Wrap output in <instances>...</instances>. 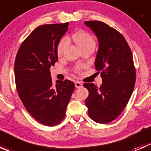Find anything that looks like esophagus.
I'll return each instance as SVG.
<instances>
[{
    "label": "esophagus",
    "instance_id": "34e87169",
    "mask_svg": "<svg viewBox=\"0 0 151 151\" xmlns=\"http://www.w3.org/2000/svg\"><path fill=\"white\" fill-rule=\"evenodd\" d=\"M82 86H83V84H82V83H80V82H79V81H76L75 82V87H76V88H81Z\"/></svg>",
    "mask_w": 151,
    "mask_h": 151
}]
</instances>
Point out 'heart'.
I'll list each match as a JSON object with an SVG mask.
<instances>
[{
    "label": "heart",
    "mask_w": 151,
    "mask_h": 151,
    "mask_svg": "<svg viewBox=\"0 0 151 151\" xmlns=\"http://www.w3.org/2000/svg\"><path fill=\"white\" fill-rule=\"evenodd\" d=\"M73 40L78 45L81 50L86 48L94 49L96 47V40L91 33H88L85 30H78L71 35ZM68 45V40L66 37L63 38L58 42L57 46V55L59 58L61 57L64 53L65 50ZM83 68L82 66H77L75 67V71L79 73Z\"/></svg>",
    "instance_id": "1"
}]
</instances>
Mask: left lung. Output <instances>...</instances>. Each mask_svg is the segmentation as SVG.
<instances>
[{
	"label": "left lung",
	"mask_w": 151,
	"mask_h": 151,
	"mask_svg": "<svg viewBox=\"0 0 151 151\" xmlns=\"http://www.w3.org/2000/svg\"><path fill=\"white\" fill-rule=\"evenodd\" d=\"M99 42L96 69L103 83L99 88L84 83L89 95L85 100L89 117L95 122L107 123L118 118L134 88L136 70L132 51L123 35L101 21H85Z\"/></svg>",
	"instance_id": "1"
}]
</instances>
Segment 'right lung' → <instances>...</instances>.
Wrapping results in <instances>:
<instances>
[{
	"mask_svg": "<svg viewBox=\"0 0 151 151\" xmlns=\"http://www.w3.org/2000/svg\"><path fill=\"white\" fill-rule=\"evenodd\" d=\"M68 22L42 25L33 30L19 47L14 63L15 84L27 111L42 124L53 126L63 121L74 83H52L50 68L58 60L57 46Z\"/></svg>",
	"mask_w": 151,
	"mask_h": 151,
	"instance_id": "1",
	"label": "right lung"
}]
</instances>
